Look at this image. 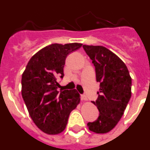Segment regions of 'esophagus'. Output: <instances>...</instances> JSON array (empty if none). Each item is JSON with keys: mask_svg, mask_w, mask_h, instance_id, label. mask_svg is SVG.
I'll return each instance as SVG.
<instances>
[{"mask_svg": "<svg viewBox=\"0 0 150 150\" xmlns=\"http://www.w3.org/2000/svg\"><path fill=\"white\" fill-rule=\"evenodd\" d=\"M80 98H81V100H87V97H86V95H81V97H80Z\"/></svg>", "mask_w": 150, "mask_h": 150, "instance_id": "esophagus-1", "label": "esophagus"}]
</instances>
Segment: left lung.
I'll return each mask as SVG.
<instances>
[{
	"label": "left lung",
	"mask_w": 150,
	"mask_h": 150,
	"mask_svg": "<svg viewBox=\"0 0 150 150\" xmlns=\"http://www.w3.org/2000/svg\"><path fill=\"white\" fill-rule=\"evenodd\" d=\"M95 67L100 91L95 101L99 116L88 122V129L98 134L109 132L122 116L132 96V78L126 65L113 52L101 46L83 45Z\"/></svg>",
	"instance_id": "obj_1"
}]
</instances>
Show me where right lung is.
Here are the masks:
<instances>
[{
  "label": "right lung",
  "instance_id": "obj_1",
  "mask_svg": "<svg viewBox=\"0 0 150 150\" xmlns=\"http://www.w3.org/2000/svg\"><path fill=\"white\" fill-rule=\"evenodd\" d=\"M82 43H52L38 52L22 76V95L29 115L42 132L57 134L66 128L69 115L80 100L76 89L63 90L57 78L64 77V66L70 53Z\"/></svg>",
  "mask_w": 150,
  "mask_h": 150
}]
</instances>
